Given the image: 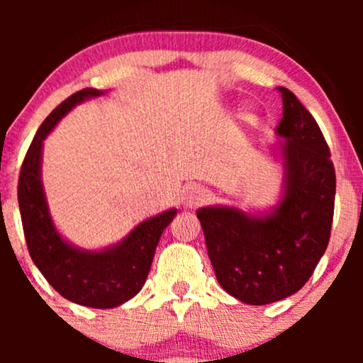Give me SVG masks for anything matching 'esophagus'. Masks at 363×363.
<instances>
[{
	"mask_svg": "<svg viewBox=\"0 0 363 363\" xmlns=\"http://www.w3.org/2000/svg\"><path fill=\"white\" fill-rule=\"evenodd\" d=\"M181 201L186 208L199 206L201 203L206 201V191L203 189V187H199L196 184L187 186V187H184V191H182Z\"/></svg>",
	"mask_w": 363,
	"mask_h": 363,
	"instance_id": "esophagus-1",
	"label": "esophagus"
}]
</instances>
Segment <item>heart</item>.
<instances>
[{"label":"heart","mask_w":363,"mask_h":363,"mask_svg":"<svg viewBox=\"0 0 363 363\" xmlns=\"http://www.w3.org/2000/svg\"><path fill=\"white\" fill-rule=\"evenodd\" d=\"M242 118H244V119H247V118H249V116H247V114H244V116H242Z\"/></svg>","instance_id":"obj_1"}]
</instances>
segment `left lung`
<instances>
[{"instance_id":"1","label":"left lung","mask_w":363,"mask_h":363,"mask_svg":"<svg viewBox=\"0 0 363 363\" xmlns=\"http://www.w3.org/2000/svg\"><path fill=\"white\" fill-rule=\"evenodd\" d=\"M283 118L273 155L280 194L268 208H198L208 256L228 295L249 306L290 297L306 285L329 242L336 176L328 143L312 114L283 89Z\"/></svg>"}]
</instances>
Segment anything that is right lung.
Masks as SVG:
<instances>
[{
	"label": "right lung",
	"mask_w": 363,
	"mask_h": 363,
	"mask_svg": "<svg viewBox=\"0 0 363 363\" xmlns=\"http://www.w3.org/2000/svg\"><path fill=\"white\" fill-rule=\"evenodd\" d=\"M107 91L85 89L57 106L40 124L18 179V206L32 261L66 301L91 309H112L135 297L147 281L162 232L169 227L176 208L136 225L118 244L83 249L57 230L43 182L44 140L73 107Z\"/></svg>",
	"instance_id": "obj_1"
}]
</instances>
